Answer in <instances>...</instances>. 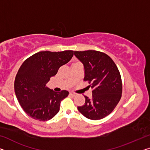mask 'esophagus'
<instances>
[{
    "label": "esophagus",
    "mask_w": 150,
    "mask_h": 150,
    "mask_svg": "<svg viewBox=\"0 0 150 150\" xmlns=\"http://www.w3.org/2000/svg\"><path fill=\"white\" fill-rule=\"evenodd\" d=\"M69 95H70L71 96H75L76 95H77V93H73V92H70V93H69Z\"/></svg>",
    "instance_id": "34e87169"
}]
</instances>
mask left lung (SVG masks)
Returning a JSON list of instances; mask_svg holds the SVG:
<instances>
[{
	"mask_svg": "<svg viewBox=\"0 0 150 150\" xmlns=\"http://www.w3.org/2000/svg\"><path fill=\"white\" fill-rule=\"evenodd\" d=\"M74 54L84 65V81L91 84V99L84 96L85 105L79 111L91 120H100L112 112L120 101L122 84L117 66L108 55L95 50L75 51Z\"/></svg>",
	"mask_w": 150,
	"mask_h": 150,
	"instance_id": "1",
	"label": "left lung"
}]
</instances>
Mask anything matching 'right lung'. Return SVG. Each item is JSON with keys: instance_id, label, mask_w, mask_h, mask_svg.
<instances>
[{"instance_id": "right-lung-1", "label": "right lung", "mask_w": 150, "mask_h": 150, "mask_svg": "<svg viewBox=\"0 0 150 150\" xmlns=\"http://www.w3.org/2000/svg\"><path fill=\"white\" fill-rule=\"evenodd\" d=\"M73 55L72 50L40 52L28 58L20 66L15 78L14 91L20 106L30 117L47 121L59 111L60 103L69 92L65 90L55 92L46 84Z\"/></svg>"}]
</instances>
